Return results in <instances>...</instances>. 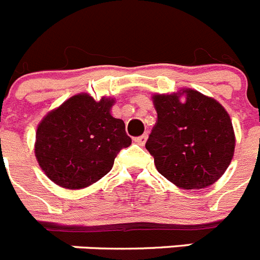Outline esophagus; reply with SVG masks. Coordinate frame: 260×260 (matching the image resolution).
<instances>
[{
    "instance_id": "obj_1",
    "label": "esophagus",
    "mask_w": 260,
    "mask_h": 260,
    "mask_svg": "<svg viewBox=\"0 0 260 260\" xmlns=\"http://www.w3.org/2000/svg\"><path fill=\"white\" fill-rule=\"evenodd\" d=\"M147 138H148V134H142V135H139V137H137L134 139L135 142H137L138 144H139V146H144V143H146L147 142Z\"/></svg>"
}]
</instances>
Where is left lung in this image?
<instances>
[{"label": "left lung", "mask_w": 260, "mask_h": 260, "mask_svg": "<svg viewBox=\"0 0 260 260\" xmlns=\"http://www.w3.org/2000/svg\"><path fill=\"white\" fill-rule=\"evenodd\" d=\"M153 98L157 121L146 143L157 172L183 189H203L224 174L234 153L226 110L194 89Z\"/></svg>", "instance_id": "obj_1"}]
</instances>
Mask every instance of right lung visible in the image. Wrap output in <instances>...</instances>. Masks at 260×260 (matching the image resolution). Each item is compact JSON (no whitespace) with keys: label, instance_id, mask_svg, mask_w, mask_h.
Here are the masks:
<instances>
[{"label":"right lung","instance_id":"right-lung-1","mask_svg":"<svg viewBox=\"0 0 260 260\" xmlns=\"http://www.w3.org/2000/svg\"><path fill=\"white\" fill-rule=\"evenodd\" d=\"M113 100L77 95L39 125L35 153L50 180L82 189L109 173L117 153L132 144L122 119L110 114Z\"/></svg>","mask_w":260,"mask_h":260}]
</instances>
